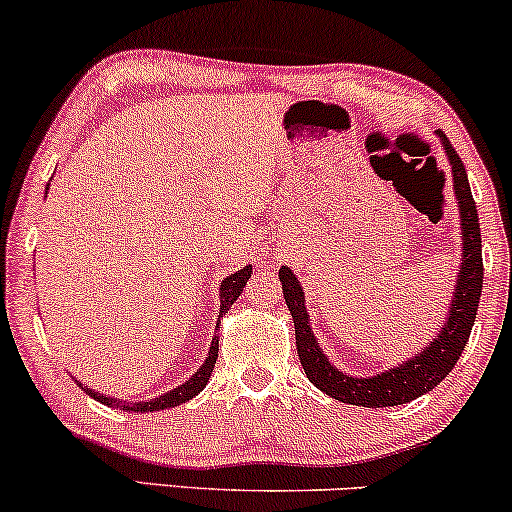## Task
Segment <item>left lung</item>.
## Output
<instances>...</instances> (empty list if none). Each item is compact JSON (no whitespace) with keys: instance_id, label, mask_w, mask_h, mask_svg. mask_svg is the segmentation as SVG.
<instances>
[{"instance_id":"1","label":"left lung","mask_w":512,"mask_h":512,"mask_svg":"<svg viewBox=\"0 0 512 512\" xmlns=\"http://www.w3.org/2000/svg\"><path fill=\"white\" fill-rule=\"evenodd\" d=\"M443 142L445 156H448L452 168V192H455L457 207H460V238H462V262L457 269L455 289H452V301L448 317H445L440 334L424 351H416L409 361L399 366L375 373L370 378H351L334 368L330 358L322 354L313 330H310V315L305 310V296L301 281L289 267L279 269L281 289H284L286 305H289L293 325H296V346L301 366L308 380L317 390L344 404H356V407H397L407 404L411 399L426 395L438 383H443L445 375L455 368L457 358L462 356L464 346L469 342V332L477 317L481 284H484V262H481V231L477 204L469 190L467 170H464L462 158L452 149L450 139L438 132Z\"/></svg>"}]
</instances>
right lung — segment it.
<instances>
[{
  "instance_id": "1",
  "label": "right lung",
  "mask_w": 512,
  "mask_h": 512,
  "mask_svg": "<svg viewBox=\"0 0 512 512\" xmlns=\"http://www.w3.org/2000/svg\"><path fill=\"white\" fill-rule=\"evenodd\" d=\"M250 274H252V267L248 264V267L238 269L236 274L226 276V279L221 281V291H219L221 293V308H219V320H216V325H219L221 317L226 315V310L238 301V296H240V293H243L245 284H248ZM216 358H219V337L211 339L207 361H204L202 366H199L197 373H192L190 380H185V383H182V385L173 387V390H170V392H163V395H158L154 399H146V402H122V399H117V397H108V395H101V392H93L91 387H84L81 383H79V387H81V390H86L93 399H98V402H101V404H108V407L127 409V411H161V409L178 407V404H182V402H190L192 397L199 395V392H202L204 387H207V383H209L211 370H214Z\"/></svg>"
}]
</instances>
